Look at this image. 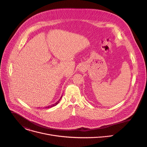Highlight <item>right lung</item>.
<instances>
[{
    "instance_id": "1",
    "label": "right lung",
    "mask_w": 147,
    "mask_h": 147,
    "mask_svg": "<svg viewBox=\"0 0 147 147\" xmlns=\"http://www.w3.org/2000/svg\"><path fill=\"white\" fill-rule=\"evenodd\" d=\"M61 97L62 96H61V98L59 99V100L57 101V102H56L55 104H53V105H50V106H48V107H46V108H51V107H55V106H56L57 104H58V103L59 102V101L60 100V99H61Z\"/></svg>"
}]
</instances>
